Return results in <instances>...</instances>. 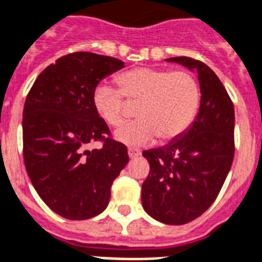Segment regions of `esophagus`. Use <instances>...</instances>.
I'll list each match as a JSON object with an SVG mask.
<instances>
[{"instance_id": "obj_1", "label": "esophagus", "mask_w": 262, "mask_h": 262, "mask_svg": "<svg viewBox=\"0 0 262 262\" xmlns=\"http://www.w3.org/2000/svg\"><path fill=\"white\" fill-rule=\"evenodd\" d=\"M141 155V150L139 149H135V147H129L128 149V156L133 159V157H137Z\"/></svg>"}]
</instances>
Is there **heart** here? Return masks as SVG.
<instances>
[{"instance_id":"obj_1","label":"heart","mask_w":262,"mask_h":262,"mask_svg":"<svg viewBox=\"0 0 262 262\" xmlns=\"http://www.w3.org/2000/svg\"><path fill=\"white\" fill-rule=\"evenodd\" d=\"M116 81L119 88L106 82L98 84L92 92V105L106 124L119 127L128 117L125 101L139 103V120L116 131V139L124 145L141 146L156 137L161 142L176 141L198 117L202 101L200 85L186 70L137 68L121 73Z\"/></svg>"}]
</instances>
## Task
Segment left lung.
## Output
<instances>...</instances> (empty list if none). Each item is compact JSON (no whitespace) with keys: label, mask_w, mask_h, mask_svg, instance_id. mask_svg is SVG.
<instances>
[{"label":"left lung","mask_w":262,"mask_h":262,"mask_svg":"<svg viewBox=\"0 0 262 262\" xmlns=\"http://www.w3.org/2000/svg\"><path fill=\"white\" fill-rule=\"evenodd\" d=\"M194 70L202 101L190 128L170 145L145 150L150 171L142 184V206L157 221H193L217 199L235 155V110L217 74L200 60L168 58Z\"/></svg>","instance_id":"left-lung-1"}]
</instances>
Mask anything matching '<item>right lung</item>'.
Listing matches in <instances>:
<instances>
[{"label": "right lung", "mask_w": 262, "mask_h": 262, "mask_svg": "<svg viewBox=\"0 0 262 262\" xmlns=\"http://www.w3.org/2000/svg\"><path fill=\"white\" fill-rule=\"evenodd\" d=\"M124 68L123 60L73 52L40 73L23 109V159L37 193L68 220H88L109 204L110 188L129 157L112 138L92 105L102 78ZM101 142L86 151L88 143Z\"/></svg>", "instance_id": "right-lung-1"}]
</instances>
